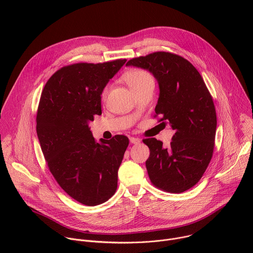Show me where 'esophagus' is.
Instances as JSON below:
<instances>
[{"label": "esophagus", "instance_id": "obj_1", "mask_svg": "<svg viewBox=\"0 0 253 253\" xmlns=\"http://www.w3.org/2000/svg\"><path fill=\"white\" fill-rule=\"evenodd\" d=\"M129 140H130V142H131L132 144H139V143H140V139L135 138V137H130Z\"/></svg>", "mask_w": 253, "mask_h": 253}]
</instances>
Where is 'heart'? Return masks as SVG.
I'll list each match as a JSON object with an SVG mask.
<instances>
[{"label": "heart", "mask_w": 253, "mask_h": 253, "mask_svg": "<svg viewBox=\"0 0 253 253\" xmlns=\"http://www.w3.org/2000/svg\"><path fill=\"white\" fill-rule=\"evenodd\" d=\"M123 80L126 82V84L129 86V88L132 90V92H136L137 90L143 88L148 84L154 83V80L152 76L145 70H132L127 72L123 75ZM108 87H106L102 92V98L104 99L107 95Z\"/></svg>", "instance_id": "heart-1"}]
</instances>
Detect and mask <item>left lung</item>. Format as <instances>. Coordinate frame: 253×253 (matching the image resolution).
<instances>
[{"label": "left lung", "mask_w": 253, "mask_h": 253, "mask_svg": "<svg viewBox=\"0 0 253 253\" xmlns=\"http://www.w3.org/2000/svg\"><path fill=\"white\" fill-rule=\"evenodd\" d=\"M126 66L149 71L159 85L155 117L175 131L170 145L155 138L144 139L150 149L146 168L154 186L171 193L193 187L204 174L213 154L216 112L212 97L196 68L168 52L133 58Z\"/></svg>", "instance_id": "obj_1"}]
</instances>
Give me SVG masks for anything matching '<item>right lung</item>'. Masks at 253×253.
I'll use <instances>...</instances> for the list:
<instances>
[{
    "label": "right lung",
    "instance_id": "add662e5",
    "mask_svg": "<svg viewBox=\"0 0 253 253\" xmlns=\"http://www.w3.org/2000/svg\"><path fill=\"white\" fill-rule=\"evenodd\" d=\"M126 59L78 63L48 80L37 112V135L47 165L61 188L78 202L95 206L111 198L129 139L116 135L96 142L88 126L101 115V94Z\"/></svg>",
    "mask_w": 253,
    "mask_h": 253
}]
</instances>
